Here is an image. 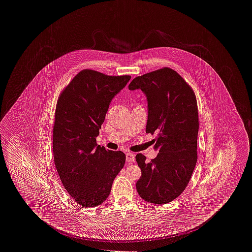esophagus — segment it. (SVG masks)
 I'll use <instances>...</instances> for the list:
<instances>
[{
    "label": "esophagus",
    "instance_id": "obj_1",
    "mask_svg": "<svg viewBox=\"0 0 252 252\" xmlns=\"http://www.w3.org/2000/svg\"><path fill=\"white\" fill-rule=\"evenodd\" d=\"M126 162H134L135 161V155L130 152H127L126 154Z\"/></svg>",
    "mask_w": 252,
    "mask_h": 252
}]
</instances>
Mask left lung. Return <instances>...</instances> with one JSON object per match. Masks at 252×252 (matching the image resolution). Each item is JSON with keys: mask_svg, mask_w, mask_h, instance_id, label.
Listing matches in <instances>:
<instances>
[{"mask_svg": "<svg viewBox=\"0 0 252 252\" xmlns=\"http://www.w3.org/2000/svg\"><path fill=\"white\" fill-rule=\"evenodd\" d=\"M128 89L144 92L148 103L145 131L158 134L156 158L147 162L143 154L136 156L142 170L137 191L147 202L169 203L185 190L196 164V97L180 74L167 67L135 77Z\"/></svg>", "mask_w": 252, "mask_h": 252, "instance_id": "left-lung-1", "label": "left lung"}]
</instances>
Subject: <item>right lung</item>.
<instances>
[{"label": "right lung", "mask_w": 252, "mask_h": 252, "mask_svg": "<svg viewBox=\"0 0 252 252\" xmlns=\"http://www.w3.org/2000/svg\"><path fill=\"white\" fill-rule=\"evenodd\" d=\"M130 78L86 69L72 78L58 99L54 160L64 188L82 207L103 203L125 165L126 155L97 145L96 137L112 98Z\"/></svg>", "instance_id": "right-lung-1"}]
</instances>
